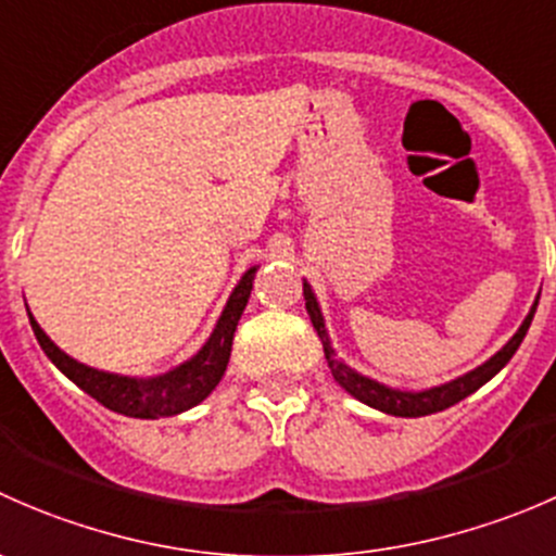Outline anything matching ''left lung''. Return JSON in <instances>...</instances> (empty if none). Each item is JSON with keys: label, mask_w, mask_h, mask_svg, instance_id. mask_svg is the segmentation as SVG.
Returning <instances> with one entry per match:
<instances>
[{"label": "left lung", "mask_w": 556, "mask_h": 556, "mask_svg": "<svg viewBox=\"0 0 556 556\" xmlns=\"http://www.w3.org/2000/svg\"><path fill=\"white\" fill-rule=\"evenodd\" d=\"M304 299H306V312H309L314 330H317L319 341H323L325 361H328V368H330V374H333L336 382L344 387V390L350 392L352 397H357L361 403L377 408V412L392 414V417H428V414L444 412V408L454 406V403H459L463 397L473 395L481 384L490 382V379L495 377V374L501 371L508 361H511L514 352L519 350L521 339L527 336V328H530V323H532V314H535V309H538V299H535V304L530 306L527 317L521 319L517 333H514L511 339H508L506 344H503L501 350L490 357V361L481 363L479 368H473V371L452 379V382L435 384V387H428V390L414 392V390H397V387L382 384V382H377V379L366 377V374L355 371L352 366H346V363L339 357V352L333 350V341H330L328 328H325V317H323V309H319V301L306 279H304Z\"/></svg>", "instance_id": "8db88e82"}]
</instances>
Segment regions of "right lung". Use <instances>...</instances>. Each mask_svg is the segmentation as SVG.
<instances>
[{"label": "right lung", "mask_w": 556, "mask_h": 556, "mask_svg": "<svg viewBox=\"0 0 556 556\" xmlns=\"http://www.w3.org/2000/svg\"><path fill=\"white\" fill-rule=\"evenodd\" d=\"M257 268L261 266H250L242 274V279H239L237 288L228 295L226 306H223L220 317H217L215 328H212L204 346L193 357L179 363L172 371L159 374V377H123V374L99 371V368L86 366V363L75 361V357L66 355L61 346H55L50 341V336L39 328L29 306H26V312H29L31 330H35L39 346L48 355V361L66 379H72V382L80 387L83 392L97 397L104 408L134 419L174 417V414H182L188 408L199 406L220 384L228 361H231L233 333H237L239 317H242L247 301H250Z\"/></svg>", "instance_id": "obj_1"}]
</instances>
